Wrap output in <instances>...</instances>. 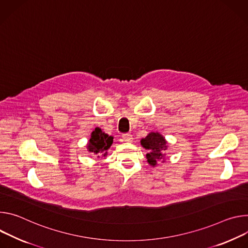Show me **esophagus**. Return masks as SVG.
<instances>
[{
  "instance_id": "1",
  "label": "esophagus",
  "mask_w": 248,
  "mask_h": 248,
  "mask_svg": "<svg viewBox=\"0 0 248 248\" xmlns=\"http://www.w3.org/2000/svg\"><path fill=\"white\" fill-rule=\"evenodd\" d=\"M122 138H123V140H124L125 142H127V143H131V142L133 141V136H132L131 134H129V133L123 134V135H122Z\"/></svg>"
}]
</instances>
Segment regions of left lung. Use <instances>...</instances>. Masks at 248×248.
Masks as SVG:
<instances>
[{
    "label": "left lung",
    "mask_w": 248,
    "mask_h": 248,
    "mask_svg": "<svg viewBox=\"0 0 248 248\" xmlns=\"http://www.w3.org/2000/svg\"><path fill=\"white\" fill-rule=\"evenodd\" d=\"M141 145L149 151L146 156L147 161L152 167H155L159 159H162L163 162L164 155H166L163 152L168 149V142L162 135L157 132H151L146 138L141 140Z\"/></svg>",
    "instance_id": "obj_1"
}]
</instances>
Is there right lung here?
<instances>
[{
  "mask_svg": "<svg viewBox=\"0 0 248 248\" xmlns=\"http://www.w3.org/2000/svg\"><path fill=\"white\" fill-rule=\"evenodd\" d=\"M113 143V137L105 134L101 131L100 128L96 127L93 132L91 139L87 145V149L89 152L97 155V157L100 155L106 156L107 150L111 147Z\"/></svg>",
  "mask_w": 248,
  "mask_h": 248,
  "instance_id": "right-lung-1",
  "label": "right lung"
}]
</instances>
